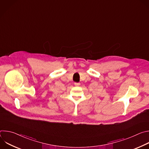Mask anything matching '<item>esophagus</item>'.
I'll list each match as a JSON object with an SVG mask.
<instances>
[{"instance_id":"obj_1","label":"esophagus","mask_w":149,"mask_h":149,"mask_svg":"<svg viewBox=\"0 0 149 149\" xmlns=\"http://www.w3.org/2000/svg\"><path fill=\"white\" fill-rule=\"evenodd\" d=\"M74 85H75V86L78 87V86H80V83H79V82H75V83H74Z\"/></svg>"}]
</instances>
